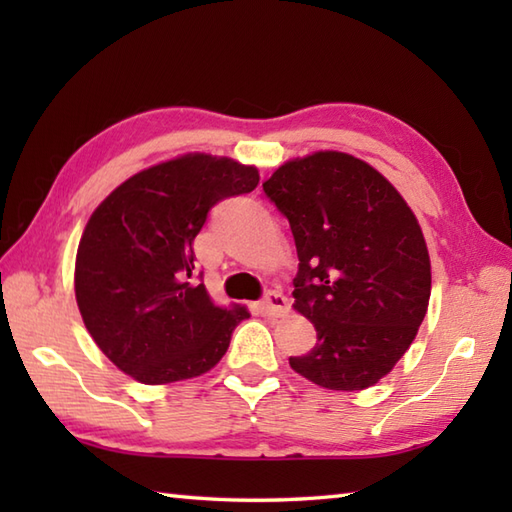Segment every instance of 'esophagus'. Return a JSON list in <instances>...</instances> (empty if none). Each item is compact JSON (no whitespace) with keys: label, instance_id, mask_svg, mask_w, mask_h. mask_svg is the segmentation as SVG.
I'll return each instance as SVG.
<instances>
[{"label":"esophagus","instance_id":"34e87169","mask_svg":"<svg viewBox=\"0 0 512 512\" xmlns=\"http://www.w3.org/2000/svg\"><path fill=\"white\" fill-rule=\"evenodd\" d=\"M259 312H262L264 317H286L290 312V303L279 290H270L266 292V297L259 301Z\"/></svg>","mask_w":512,"mask_h":512}]
</instances>
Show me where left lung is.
I'll return each instance as SVG.
<instances>
[{"instance_id": "8db88e82", "label": "left lung", "mask_w": 512, "mask_h": 512, "mask_svg": "<svg viewBox=\"0 0 512 512\" xmlns=\"http://www.w3.org/2000/svg\"><path fill=\"white\" fill-rule=\"evenodd\" d=\"M264 193L295 237V310L317 330L290 367L325 389L372 387L427 314L431 264L416 215L385 176L341 151L286 162Z\"/></svg>"}]
</instances>
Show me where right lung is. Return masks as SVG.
<instances>
[{"mask_svg": "<svg viewBox=\"0 0 512 512\" xmlns=\"http://www.w3.org/2000/svg\"><path fill=\"white\" fill-rule=\"evenodd\" d=\"M257 184L255 167L187 154L136 173L92 213L76 250V303L94 343L138 383L209 372L248 319L195 284L193 239L217 202Z\"/></svg>", "mask_w": 512, "mask_h": 512, "instance_id": "add662e5", "label": "right lung"}]
</instances>
